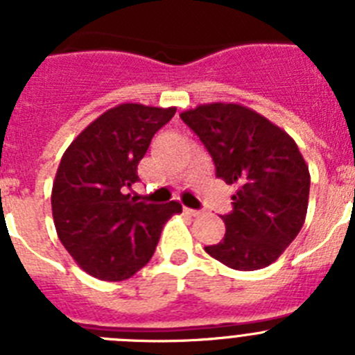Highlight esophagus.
Returning a JSON list of instances; mask_svg holds the SVG:
<instances>
[{"label":"esophagus","instance_id":"obj_1","mask_svg":"<svg viewBox=\"0 0 355 355\" xmlns=\"http://www.w3.org/2000/svg\"><path fill=\"white\" fill-rule=\"evenodd\" d=\"M184 213H187V215H190V216H199L200 215L199 209H192V208H184Z\"/></svg>","mask_w":355,"mask_h":355}]
</instances>
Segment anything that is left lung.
Instances as JSON below:
<instances>
[{
  "label": "left lung",
  "mask_w": 355,
  "mask_h": 355,
  "mask_svg": "<svg viewBox=\"0 0 355 355\" xmlns=\"http://www.w3.org/2000/svg\"><path fill=\"white\" fill-rule=\"evenodd\" d=\"M209 150L216 175L236 187L225 234L205 247L234 270L272 265L302 229L311 175L290 135L238 103H208L180 114Z\"/></svg>",
  "instance_id": "1"
}]
</instances>
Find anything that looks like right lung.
Instances as JSON below:
<instances>
[{"label": "right lung", "mask_w": 355, "mask_h": 355, "mask_svg": "<svg viewBox=\"0 0 355 355\" xmlns=\"http://www.w3.org/2000/svg\"><path fill=\"white\" fill-rule=\"evenodd\" d=\"M175 114L122 103L106 110L65 149L51 190L56 234L81 270L117 283L146 266L163 225L181 205L137 202L126 188L139 181L137 167L156 131Z\"/></svg>", "instance_id": "add662e5"}]
</instances>
